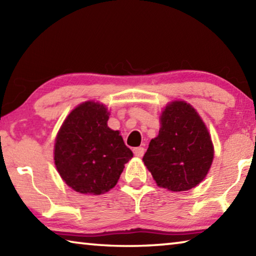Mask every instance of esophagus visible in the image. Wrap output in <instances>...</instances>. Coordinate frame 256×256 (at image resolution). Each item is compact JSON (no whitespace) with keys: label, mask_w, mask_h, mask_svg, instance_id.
<instances>
[{"label":"esophagus","mask_w":256,"mask_h":256,"mask_svg":"<svg viewBox=\"0 0 256 256\" xmlns=\"http://www.w3.org/2000/svg\"><path fill=\"white\" fill-rule=\"evenodd\" d=\"M133 154H134V156H136V157H142V156L144 154V146H138V148H134Z\"/></svg>","instance_id":"esophagus-1"}]
</instances>
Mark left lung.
Returning a JSON list of instances; mask_svg holds the SVG:
<instances>
[{
    "label": "left lung",
    "mask_w": 256,
    "mask_h": 256,
    "mask_svg": "<svg viewBox=\"0 0 256 256\" xmlns=\"http://www.w3.org/2000/svg\"><path fill=\"white\" fill-rule=\"evenodd\" d=\"M211 136L198 112L176 100L164 107L160 130L144 156L158 186L172 192L188 190L204 180L214 160Z\"/></svg>",
    "instance_id": "8db88e82"
}]
</instances>
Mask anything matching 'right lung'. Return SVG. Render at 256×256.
<instances>
[{
  "instance_id": "add662e5",
  "label": "right lung",
  "mask_w": 256,
  "mask_h": 256,
  "mask_svg": "<svg viewBox=\"0 0 256 256\" xmlns=\"http://www.w3.org/2000/svg\"><path fill=\"white\" fill-rule=\"evenodd\" d=\"M105 105L86 102L64 120L54 146L60 176L76 192L99 196L114 188L133 157L118 131L107 126Z\"/></svg>"
}]
</instances>
